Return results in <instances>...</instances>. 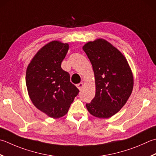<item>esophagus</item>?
I'll return each mask as SVG.
<instances>
[{
  "label": "esophagus",
  "mask_w": 156,
  "mask_h": 156,
  "mask_svg": "<svg viewBox=\"0 0 156 156\" xmlns=\"http://www.w3.org/2000/svg\"><path fill=\"white\" fill-rule=\"evenodd\" d=\"M83 86H84L83 82H80V83H79V84H77V87L80 90H82V87H83Z\"/></svg>",
  "instance_id": "obj_1"
}]
</instances>
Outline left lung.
<instances>
[{
    "label": "left lung",
    "instance_id": "left-lung-1",
    "mask_svg": "<svg viewBox=\"0 0 156 156\" xmlns=\"http://www.w3.org/2000/svg\"><path fill=\"white\" fill-rule=\"evenodd\" d=\"M84 51L92 64L95 78L94 99L86 106L90 114L108 118L125 105L133 88V76L126 58L104 39L88 42Z\"/></svg>",
    "mask_w": 156,
    "mask_h": 156
}]
</instances>
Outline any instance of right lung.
Segmentation results:
<instances>
[{
	"mask_svg": "<svg viewBox=\"0 0 156 156\" xmlns=\"http://www.w3.org/2000/svg\"><path fill=\"white\" fill-rule=\"evenodd\" d=\"M69 44L54 41L41 48L27 66L26 87L30 98L48 116L65 115L79 90L70 82V76L62 68Z\"/></svg>",
	"mask_w": 156,
	"mask_h": 156,
	"instance_id": "add662e5",
	"label": "right lung"
}]
</instances>
